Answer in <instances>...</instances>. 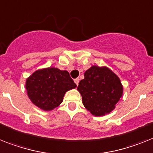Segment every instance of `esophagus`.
<instances>
[{
    "label": "esophagus",
    "instance_id": "esophagus-1",
    "mask_svg": "<svg viewBox=\"0 0 153 153\" xmlns=\"http://www.w3.org/2000/svg\"><path fill=\"white\" fill-rule=\"evenodd\" d=\"M74 82H75V84H76L77 85H79V78H77V79H74Z\"/></svg>",
    "mask_w": 153,
    "mask_h": 153
}]
</instances>
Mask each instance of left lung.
Returning a JSON list of instances; mask_svg holds the SVG:
<instances>
[{
  "label": "left lung",
  "mask_w": 153,
  "mask_h": 153,
  "mask_svg": "<svg viewBox=\"0 0 153 153\" xmlns=\"http://www.w3.org/2000/svg\"><path fill=\"white\" fill-rule=\"evenodd\" d=\"M84 76L77 89L85 107L96 117L110 114L123 96L120 79L107 67L96 65L88 68Z\"/></svg>",
  "instance_id": "obj_1"
}]
</instances>
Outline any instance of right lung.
Masks as SVG:
<instances>
[{"mask_svg": "<svg viewBox=\"0 0 153 153\" xmlns=\"http://www.w3.org/2000/svg\"><path fill=\"white\" fill-rule=\"evenodd\" d=\"M68 71L47 68L33 72L26 79L25 88L33 104L45 111L58 106L65 92L76 88Z\"/></svg>", "mask_w": 153, "mask_h": 153, "instance_id": "obj_1", "label": "right lung"}]
</instances>
